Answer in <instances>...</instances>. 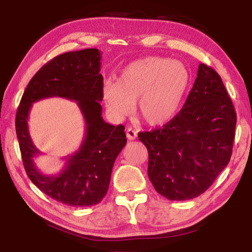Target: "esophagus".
<instances>
[{
	"label": "esophagus",
	"mask_w": 252,
	"mask_h": 252,
	"mask_svg": "<svg viewBox=\"0 0 252 252\" xmlns=\"http://www.w3.org/2000/svg\"><path fill=\"white\" fill-rule=\"evenodd\" d=\"M126 136L129 140H133L137 138V131L135 129H132V128H128L127 131H126Z\"/></svg>",
	"instance_id": "esophagus-1"
}]
</instances>
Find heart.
Instances as JSON below:
<instances>
[{"instance_id": "1", "label": "heart", "mask_w": 252, "mask_h": 252, "mask_svg": "<svg viewBox=\"0 0 252 252\" xmlns=\"http://www.w3.org/2000/svg\"><path fill=\"white\" fill-rule=\"evenodd\" d=\"M187 66L179 61L150 56L132 62L122 70L117 83L106 81L102 96L113 115L137 111L148 124H166L177 115L190 85Z\"/></svg>"}]
</instances>
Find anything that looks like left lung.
I'll list each match as a JSON object with an SVG mask.
<instances>
[{"label":"left lung","instance_id":"left-lung-1","mask_svg":"<svg viewBox=\"0 0 252 252\" xmlns=\"http://www.w3.org/2000/svg\"><path fill=\"white\" fill-rule=\"evenodd\" d=\"M236 121L220 75L200 64L178 114L162 128L138 133L148 149V176L156 190L176 201L207 190L230 160Z\"/></svg>","mask_w":252,"mask_h":252}]
</instances>
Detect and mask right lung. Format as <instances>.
<instances>
[{"mask_svg": "<svg viewBox=\"0 0 252 252\" xmlns=\"http://www.w3.org/2000/svg\"><path fill=\"white\" fill-rule=\"evenodd\" d=\"M97 49L67 52L48 62L26 88L16 113V133L25 171L35 186L49 197L70 207H90L102 201L110 185L112 168L127 139L123 125L113 126L102 117L103 77ZM51 96L78 101L86 123L85 138L58 176L37 171L34 158L39 154L28 130L32 103Z\"/></svg>", "mask_w": 252, "mask_h": 252, "instance_id": "obj_1", "label": "right lung"}]
</instances>
